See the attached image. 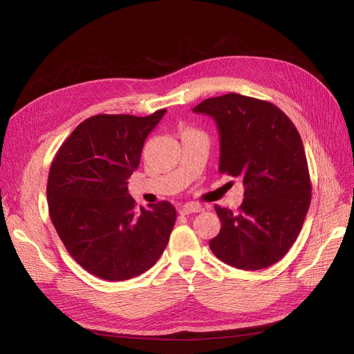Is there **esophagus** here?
<instances>
[{"mask_svg": "<svg viewBox=\"0 0 354 354\" xmlns=\"http://www.w3.org/2000/svg\"><path fill=\"white\" fill-rule=\"evenodd\" d=\"M201 211H203V207L201 205V203H196V202H189V203H186V205L180 208L181 216H189V214H192V212H201Z\"/></svg>", "mask_w": 354, "mask_h": 354, "instance_id": "obj_1", "label": "esophagus"}]
</instances>
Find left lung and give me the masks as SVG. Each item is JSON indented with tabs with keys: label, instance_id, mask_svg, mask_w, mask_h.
Returning a JSON list of instances; mask_svg holds the SVG:
<instances>
[{
	"label": "left lung",
	"instance_id": "left-lung-1",
	"mask_svg": "<svg viewBox=\"0 0 354 354\" xmlns=\"http://www.w3.org/2000/svg\"><path fill=\"white\" fill-rule=\"evenodd\" d=\"M194 112L216 120L218 171L245 186L238 212L214 207L221 229L209 248L236 269H266L291 248L312 201L301 137L277 106L236 93L203 100Z\"/></svg>",
	"mask_w": 354,
	"mask_h": 354
}]
</instances>
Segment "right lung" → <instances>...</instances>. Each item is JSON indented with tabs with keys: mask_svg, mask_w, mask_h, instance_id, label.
Here are the masks:
<instances>
[{
	"mask_svg": "<svg viewBox=\"0 0 354 354\" xmlns=\"http://www.w3.org/2000/svg\"><path fill=\"white\" fill-rule=\"evenodd\" d=\"M165 112L94 115L75 128L51 162L53 226L72 259L100 279L127 281L145 273L169 241L176 208L160 201L137 209L127 181Z\"/></svg>",
	"mask_w": 354,
	"mask_h": 354,
	"instance_id": "1",
	"label": "right lung"
}]
</instances>
